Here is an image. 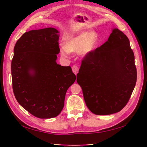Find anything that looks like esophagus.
<instances>
[{"label": "esophagus", "instance_id": "obj_1", "mask_svg": "<svg viewBox=\"0 0 147 147\" xmlns=\"http://www.w3.org/2000/svg\"><path fill=\"white\" fill-rule=\"evenodd\" d=\"M78 69H79L78 67L77 66V65H74L72 66V71H73V73L75 74H76L77 73H78Z\"/></svg>", "mask_w": 147, "mask_h": 147}]
</instances>
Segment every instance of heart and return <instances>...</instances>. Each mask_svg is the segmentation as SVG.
I'll return each mask as SVG.
<instances>
[{"label": "heart", "instance_id": "heart-1", "mask_svg": "<svg viewBox=\"0 0 147 147\" xmlns=\"http://www.w3.org/2000/svg\"><path fill=\"white\" fill-rule=\"evenodd\" d=\"M98 42V34L96 31L83 32L64 41L63 46L60 47V55L63 58H67L69 53L79 52L80 55L85 57L95 49Z\"/></svg>", "mask_w": 147, "mask_h": 147}]
</instances>
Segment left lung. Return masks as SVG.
<instances>
[{
  "instance_id": "1",
  "label": "left lung",
  "mask_w": 147,
  "mask_h": 147,
  "mask_svg": "<svg viewBox=\"0 0 147 147\" xmlns=\"http://www.w3.org/2000/svg\"><path fill=\"white\" fill-rule=\"evenodd\" d=\"M136 80L129 40L114 28L107 41L85 56L76 80L88 109L96 115H109L127 105Z\"/></svg>"
}]
</instances>
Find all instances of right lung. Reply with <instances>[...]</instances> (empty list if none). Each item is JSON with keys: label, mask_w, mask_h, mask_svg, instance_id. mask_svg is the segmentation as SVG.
I'll return each instance as SVG.
<instances>
[{"label": "right lung", "mask_w": 147, "mask_h": 147, "mask_svg": "<svg viewBox=\"0 0 147 147\" xmlns=\"http://www.w3.org/2000/svg\"><path fill=\"white\" fill-rule=\"evenodd\" d=\"M58 33L53 28L26 32L14 47L13 93L18 103L38 118H55L61 113L67 90L76 80L70 66L56 62Z\"/></svg>", "instance_id": "right-lung-1"}]
</instances>
